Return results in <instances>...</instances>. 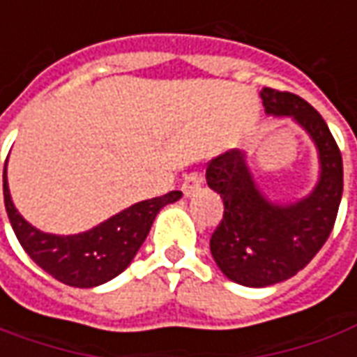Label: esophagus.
Segmentation results:
<instances>
[{
    "label": "esophagus",
    "mask_w": 357,
    "mask_h": 357,
    "mask_svg": "<svg viewBox=\"0 0 357 357\" xmlns=\"http://www.w3.org/2000/svg\"><path fill=\"white\" fill-rule=\"evenodd\" d=\"M201 183H203V178H201V174H199V172H191V174H188V176L183 178V183H181V191H183V195L189 197L191 193H195V191L201 188Z\"/></svg>",
    "instance_id": "obj_1"
}]
</instances>
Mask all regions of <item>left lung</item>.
<instances>
[{"instance_id":"8db88e82","label":"left lung","mask_w":357,"mask_h":357,"mask_svg":"<svg viewBox=\"0 0 357 357\" xmlns=\"http://www.w3.org/2000/svg\"><path fill=\"white\" fill-rule=\"evenodd\" d=\"M268 115H287L305 128L319 148L321 179L307 199L273 205L261 195L246 156L229 150L207 164V185L220 193L225 213L211 234V254L220 271L246 287H268L293 278L331 236L342 189V154L321 113L289 91L264 87Z\"/></svg>"}]
</instances>
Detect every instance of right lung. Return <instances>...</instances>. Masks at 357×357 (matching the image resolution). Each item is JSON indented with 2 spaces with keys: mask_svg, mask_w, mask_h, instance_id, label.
<instances>
[{
  "mask_svg": "<svg viewBox=\"0 0 357 357\" xmlns=\"http://www.w3.org/2000/svg\"><path fill=\"white\" fill-rule=\"evenodd\" d=\"M179 197L181 191H169L162 197L140 201L87 232L56 236L31 227L17 213L3 169L6 211L19 244L38 268L72 287H96L127 270L160 209Z\"/></svg>",
  "mask_w": 357,
  "mask_h": 357,
  "instance_id": "obj_1",
  "label": "right lung"
}]
</instances>
